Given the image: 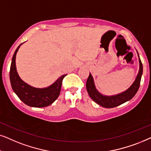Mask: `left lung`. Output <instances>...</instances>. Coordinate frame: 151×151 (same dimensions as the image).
Segmentation results:
<instances>
[{
  "label": "left lung",
  "mask_w": 151,
  "mask_h": 151,
  "mask_svg": "<svg viewBox=\"0 0 151 151\" xmlns=\"http://www.w3.org/2000/svg\"><path fill=\"white\" fill-rule=\"evenodd\" d=\"M139 70L138 74L133 83L126 91L116 94V95L106 96L99 93L97 91V90L96 89L93 78H92L91 74L90 73L89 77H88L87 81H86V89H87V91L89 94L90 98L95 103L99 104V106L108 108L116 107V106L121 105V104L131 99L135 95L137 92L138 91V89L140 86L142 72H143V65H142V63L140 59H139Z\"/></svg>",
  "instance_id": "obj_1"
}]
</instances>
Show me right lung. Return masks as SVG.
Masks as SVG:
<instances>
[{
	"mask_svg": "<svg viewBox=\"0 0 151 151\" xmlns=\"http://www.w3.org/2000/svg\"><path fill=\"white\" fill-rule=\"evenodd\" d=\"M20 45L14 54L9 71V79L12 88L19 98L26 105L35 108H43L50 106L59 97L62 81L67 74L60 77L49 87L36 88L26 83L19 77L16 68V55Z\"/></svg>",
	"mask_w": 151,
	"mask_h": 151,
	"instance_id": "add662e5",
	"label": "right lung"
}]
</instances>
